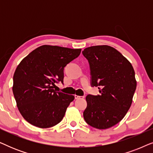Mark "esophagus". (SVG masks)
Returning <instances> with one entry per match:
<instances>
[{"mask_svg": "<svg viewBox=\"0 0 153 153\" xmlns=\"http://www.w3.org/2000/svg\"><path fill=\"white\" fill-rule=\"evenodd\" d=\"M74 97L76 100H79V99H83L84 98V96H79V95H74Z\"/></svg>", "mask_w": 153, "mask_h": 153, "instance_id": "1", "label": "esophagus"}]
</instances>
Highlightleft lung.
<instances>
[{
    "label": "left lung",
    "mask_w": 153,
    "mask_h": 153,
    "mask_svg": "<svg viewBox=\"0 0 153 153\" xmlns=\"http://www.w3.org/2000/svg\"><path fill=\"white\" fill-rule=\"evenodd\" d=\"M82 53L89 62L91 86L98 87L100 93L86 96L83 118L95 128H109L130 108L137 88L134 70L120 52L109 46H93Z\"/></svg>",
    "instance_id": "left-lung-1"
}]
</instances>
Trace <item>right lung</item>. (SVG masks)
<instances>
[{"label": "right lung", "mask_w": 153, "mask_h": 153, "mask_svg": "<svg viewBox=\"0 0 153 153\" xmlns=\"http://www.w3.org/2000/svg\"><path fill=\"white\" fill-rule=\"evenodd\" d=\"M81 51L43 45L22 60L14 72L12 91L19 111L27 122L49 128L62 120L74 97L56 92L53 87L55 83H63L65 67Z\"/></svg>", "instance_id": "right-lung-1"}]
</instances>
